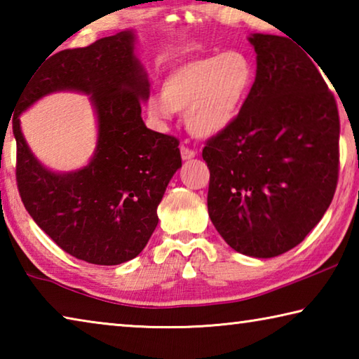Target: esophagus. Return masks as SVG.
I'll return each instance as SVG.
<instances>
[{
    "label": "esophagus",
    "mask_w": 359,
    "mask_h": 359,
    "mask_svg": "<svg viewBox=\"0 0 359 359\" xmlns=\"http://www.w3.org/2000/svg\"><path fill=\"white\" fill-rule=\"evenodd\" d=\"M180 155L184 160H191V158L196 155V151L190 147H187V145H180Z\"/></svg>",
    "instance_id": "esophagus-1"
}]
</instances>
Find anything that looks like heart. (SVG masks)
Instances as JSON below:
<instances>
[{
    "label": "heart",
    "mask_w": 359,
    "mask_h": 359,
    "mask_svg": "<svg viewBox=\"0 0 359 359\" xmlns=\"http://www.w3.org/2000/svg\"><path fill=\"white\" fill-rule=\"evenodd\" d=\"M252 82L250 58L236 48L188 58L168 72L161 93L149 98L147 111L160 123L185 112V125L194 136L214 137L238 118Z\"/></svg>",
    "instance_id": "obj_1"
}]
</instances>
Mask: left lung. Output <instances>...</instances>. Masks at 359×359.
Returning a JSON list of instances; mask_svg holds the SVG:
<instances>
[{
  "mask_svg": "<svg viewBox=\"0 0 359 359\" xmlns=\"http://www.w3.org/2000/svg\"><path fill=\"white\" fill-rule=\"evenodd\" d=\"M257 77L238 118L210 137L208 210L236 252L272 258L317 226L339 179V112L317 66L299 46L252 34Z\"/></svg>",
  "mask_w": 359,
  "mask_h": 359,
  "instance_id": "1",
  "label": "left lung"
}]
</instances>
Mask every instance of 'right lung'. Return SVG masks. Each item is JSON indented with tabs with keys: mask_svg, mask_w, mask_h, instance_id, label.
Wrapping results in <instances>:
<instances>
[{
	"mask_svg": "<svg viewBox=\"0 0 359 359\" xmlns=\"http://www.w3.org/2000/svg\"><path fill=\"white\" fill-rule=\"evenodd\" d=\"M149 81L135 57V34L120 32L88 47L52 55L28 79L12 117L15 177L36 224L77 259L114 266L136 258L158 224L156 209L182 166L179 139L149 130L141 102ZM58 89L93 95L99 145L79 172L57 175L35 160L20 130V114Z\"/></svg>",
	"mask_w": 359,
	"mask_h": 359,
	"instance_id": "right-lung-1",
	"label": "right lung"
}]
</instances>
